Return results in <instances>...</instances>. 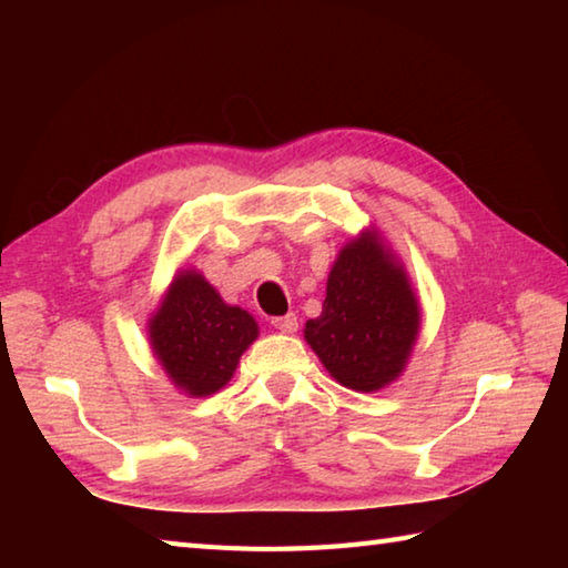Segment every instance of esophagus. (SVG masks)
<instances>
[{
	"label": "esophagus",
	"instance_id": "34e87169",
	"mask_svg": "<svg viewBox=\"0 0 568 568\" xmlns=\"http://www.w3.org/2000/svg\"><path fill=\"white\" fill-rule=\"evenodd\" d=\"M271 324L275 329H281L285 334H293L297 329V315H295V312H287V315H283V317H273Z\"/></svg>",
	"mask_w": 568,
	"mask_h": 568
}]
</instances>
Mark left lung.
<instances>
[{"label":"left lung","mask_w":568,"mask_h":568,"mask_svg":"<svg viewBox=\"0 0 568 568\" xmlns=\"http://www.w3.org/2000/svg\"><path fill=\"white\" fill-rule=\"evenodd\" d=\"M417 329L419 307L403 268L364 234L336 258L322 315L307 320L305 339L342 385L373 393L400 376Z\"/></svg>","instance_id":"left-lung-1"}]
</instances>
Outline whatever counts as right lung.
I'll return each instance as SVG.
<instances>
[{
    "instance_id": "obj_1",
    "label": "right lung",
    "mask_w": 568,
    "mask_h": 568,
    "mask_svg": "<svg viewBox=\"0 0 568 568\" xmlns=\"http://www.w3.org/2000/svg\"><path fill=\"white\" fill-rule=\"evenodd\" d=\"M151 344L168 376L190 395H212L232 378L258 336L246 310L226 305L197 273H180L151 320Z\"/></svg>"
}]
</instances>
